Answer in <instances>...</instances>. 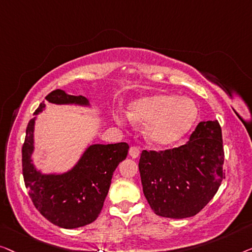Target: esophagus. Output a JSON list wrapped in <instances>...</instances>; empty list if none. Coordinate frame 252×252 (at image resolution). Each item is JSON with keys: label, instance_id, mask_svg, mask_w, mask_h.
Returning <instances> with one entry per match:
<instances>
[{"label": "esophagus", "instance_id": "1", "mask_svg": "<svg viewBox=\"0 0 252 252\" xmlns=\"http://www.w3.org/2000/svg\"><path fill=\"white\" fill-rule=\"evenodd\" d=\"M129 154H130V157H131V158H137L139 157V155H140V148L138 147V146H132V147H130V150H129Z\"/></svg>", "mask_w": 252, "mask_h": 252}]
</instances>
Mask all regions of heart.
I'll list each match as a JSON object with an SVG mask.
<instances>
[{"instance_id":"obj_1","label":"heart","mask_w":252,"mask_h":252,"mask_svg":"<svg viewBox=\"0 0 252 252\" xmlns=\"http://www.w3.org/2000/svg\"><path fill=\"white\" fill-rule=\"evenodd\" d=\"M197 107L189 98L155 94L133 101L129 119L147 126V137L157 146H169L189 132L197 119Z\"/></svg>"}]
</instances>
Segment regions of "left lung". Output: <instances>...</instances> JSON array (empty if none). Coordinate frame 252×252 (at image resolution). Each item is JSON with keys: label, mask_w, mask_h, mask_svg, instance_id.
<instances>
[{"label": "left lung", "mask_w": 252, "mask_h": 252, "mask_svg": "<svg viewBox=\"0 0 252 252\" xmlns=\"http://www.w3.org/2000/svg\"><path fill=\"white\" fill-rule=\"evenodd\" d=\"M221 127L202 121L179 147L143 151L139 171L143 192L155 214L187 218L207 205L225 178Z\"/></svg>", "instance_id": "obj_1"}]
</instances>
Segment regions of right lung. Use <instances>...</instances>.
<instances>
[{"label":"right lung","instance_id":"1","mask_svg":"<svg viewBox=\"0 0 252 252\" xmlns=\"http://www.w3.org/2000/svg\"><path fill=\"white\" fill-rule=\"evenodd\" d=\"M54 104H87L83 95L67 94L57 89L45 95ZM41 102L35 114L44 108ZM34 119L28 122L21 148L23 176L28 194L37 211L54 225L76 228L94 221L107 196L112 177L119 163L126 160V143L92 145L72 171L62 176H42L31 163L33 152Z\"/></svg>","mask_w":252,"mask_h":252}]
</instances>
